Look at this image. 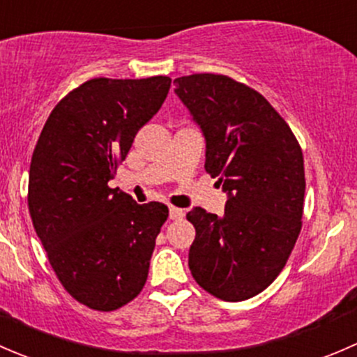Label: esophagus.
Here are the masks:
<instances>
[{
    "instance_id": "esophagus-1",
    "label": "esophagus",
    "mask_w": 357,
    "mask_h": 357,
    "mask_svg": "<svg viewBox=\"0 0 357 357\" xmlns=\"http://www.w3.org/2000/svg\"><path fill=\"white\" fill-rule=\"evenodd\" d=\"M185 216V211L175 206H170V220H182Z\"/></svg>"
}]
</instances>
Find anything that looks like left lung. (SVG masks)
I'll return each instance as SVG.
<instances>
[{
    "label": "left lung",
    "mask_w": 357,
    "mask_h": 357,
    "mask_svg": "<svg viewBox=\"0 0 357 357\" xmlns=\"http://www.w3.org/2000/svg\"><path fill=\"white\" fill-rule=\"evenodd\" d=\"M206 142L204 168L227 192L225 215L192 208L194 280L237 303L263 292L287 263L301 232L304 160L285 120L259 93L227 75L174 80Z\"/></svg>",
    "instance_id": "1"
}]
</instances>
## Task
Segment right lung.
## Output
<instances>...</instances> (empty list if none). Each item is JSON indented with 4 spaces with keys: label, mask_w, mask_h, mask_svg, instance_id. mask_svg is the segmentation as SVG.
Returning a JSON list of instances; mask_svg holds the SVG:
<instances>
[{
    "label": "right lung",
    "mask_w": 357,
    "mask_h": 357,
    "mask_svg": "<svg viewBox=\"0 0 357 357\" xmlns=\"http://www.w3.org/2000/svg\"><path fill=\"white\" fill-rule=\"evenodd\" d=\"M170 84L163 75L87 80L54 106L32 154L29 211L36 234L61 285L93 310H119L148 280L168 208L137 204L108 182Z\"/></svg>",
    "instance_id": "1"
}]
</instances>
